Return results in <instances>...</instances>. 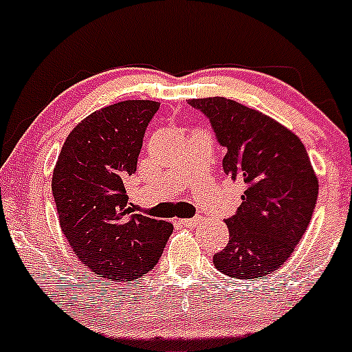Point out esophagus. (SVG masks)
<instances>
[{"instance_id": "esophagus-1", "label": "esophagus", "mask_w": 352, "mask_h": 352, "mask_svg": "<svg viewBox=\"0 0 352 352\" xmlns=\"http://www.w3.org/2000/svg\"><path fill=\"white\" fill-rule=\"evenodd\" d=\"M201 220H203L201 217H195V218H183V220H181L179 223H181V225H184V226H190V228H195L196 225H199V223H201Z\"/></svg>"}]
</instances>
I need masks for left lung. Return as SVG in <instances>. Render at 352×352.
I'll list each match as a JSON object with an SVG mask.
<instances>
[{
    "instance_id": "1",
    "label": "left lung",
    "mask_w": 352,
    "mask_h": 352,
    "mask_svg": "<svg viewBox=\"0 0 352 352\" xmlns=\"http://www.w3.org/2000/svg\"><path fill=\"white\" fill-rule=\"evenodd\" d=\"M188 104L210 120L226 149L223 171L245 191L226 221L230 241L213 265L232 278L256 280L292 255L311 223L319 181L300 139L274 119L225 97Z\"/></svg>"
}]
</instances>
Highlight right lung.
I'll return each mask as SVG.
<instances>
[{
    "label": "right lung",
    "mask_w": 352,
    "mask_h": 352,
    "mask_svg": "<svg viewBox=\"0 0 352 352\" xmlns=\"http://www.w3.org/2000/svg\"><path fill=\"white\" fill-rule=\"evenodd\" d=\"M154 100H124L75 126L56 161L52 191L63 235L104 280H138L157 263L173 225L134 213L126 181L138 169Z\"/></svg>",
    "instance_id": "obj_1"
}]
</instances>
